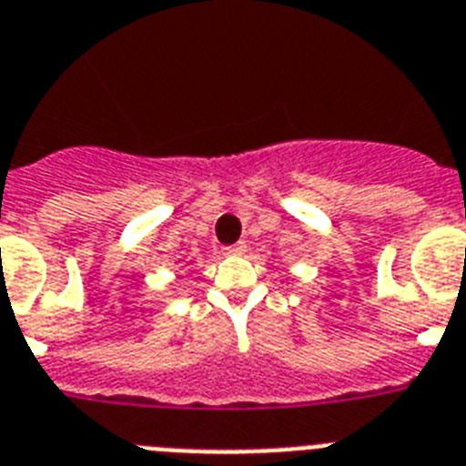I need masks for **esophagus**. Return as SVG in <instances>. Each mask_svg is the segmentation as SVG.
Listing matches in <instances>:
<instances>
[{
  "label": "esophagus",
  "mask_w": 466,
  "mask_h": 466,
  "mask_svg": "<svg viewBox=\"0 0 466 466\" xmlns=\"http://www.w3.org/2000/svg\"><path fill=\"white\" fill-rule=\"evenodd\" d=\"M226 254H245V245H233V248H226Z\"/></svg>",
  "instance_id": "34e87169"
}]
</instances>
